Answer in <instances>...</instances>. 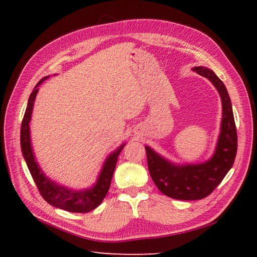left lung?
I'll return each instance as SVG.
<instances>
[{"mask_svg": "<svg viewBox=\"0 0 257 257\" xmlns=\"http://www.w3.org/2000/svg\"><path fill=\"white\" fill-rule=\"evenodd\" d=\"M193 70L212 81L222 99L221 134L214 155L200 165L174 166L146 147L148 169L157 188L172 199L184 201L200 200L210 195L230 171L237 151L236 127L226 87L213 70L206 67H194Z\"/></svg>", "mask_w": 257, "mask_h": 257, "instance_id": "1", "label": "left lung"}]
</instances>
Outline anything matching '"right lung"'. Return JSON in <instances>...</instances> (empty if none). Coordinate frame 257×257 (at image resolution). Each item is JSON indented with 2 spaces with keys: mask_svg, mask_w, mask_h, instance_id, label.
<instances>
[{
  "mask_svg": "<svg viewBox=\"0 0 257 257\" xmlns=\"http://www.w3.org/2000/svg\"><path fill=\"white\" fill-rule=\"evenodd\" d=\"M46 77L42 78L35 86L34 90L29 98L27 107L24 113V118L22 120L21 127V148L23 152L24 159L26 165L29 167V170L32 174V178L34 180L36 187L40 191L41 195L43 196L47 203H50L53 206L59 207V209L74 212V213H87L90 212L99 205L102 200L108 193L109 187L112 179V174L116 168L118 156L121 152L124 145H122L117 151H114L107 158V160L103 165L102 170L99 174V178L97 180V183L89 190L85 191H70L68 189H64L59 187L56 183L51 181L50 179L45 177V174L41 171L40 167L36 163L33 155V150L31 147V139H30V121L33 110V105L36 94L38 91V85H41Z\"/></svg>",
  "mask_w": 257,
  "mask_h": 257,
  "instance_id": "1",
  "label": "right lung"
}]
</instances>
